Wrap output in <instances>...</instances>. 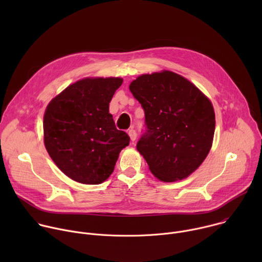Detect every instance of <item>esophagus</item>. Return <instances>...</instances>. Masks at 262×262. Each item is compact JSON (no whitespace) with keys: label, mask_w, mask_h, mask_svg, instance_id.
<instances>
[{"label":"esophagus","mask_w":262,"mask_h":262,"mask_svg":"<svg viewBox=\"0 0 262 262\" xmlns=\"http://www.w3.org/2000/svg\"><path fill=\"white\" fill-rule=\"evenodd\" d=\"M128 136H129V138H130V140L134 142L136 139H137V133H136V130L135 129H129L128 130Z\"/></svg>","instance_id":"34e87169"}]
</instances>
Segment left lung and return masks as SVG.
Wrapping results in <instances>:
<instances>
[{"mask_svg":"<svg viewBox=\"0 0 262 262\" xmlns=\"http://www.w3.org/2000/svg\"><path fill=\"white\" fill-rule=\"evenodd\" d=\"M129 90L145 112L146 130L137 149L151 173L165 182L191 175L212 145L215 120L210 100L169 70L142 74Z\"/></svg>","mask_w":262,"mask_h":262,"instance_id":"8db88e82","label":"left lung"}]
</instances>
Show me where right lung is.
Segmentation results:
<instances>
[{"mask_svg":"<svg viewBox=\"0 0 262 262\" xmlns=\"http://www.w3.org/2000/svg\"><path fill=\"white\" fill-rule=\"evenodd\" d=\"M120 78H86L52 99L43 117L45 145L57 167L84 184H99L113 173L129 137L115 126L108 104Z\"/></svg>","mask_w":262,"mask_h":262,"instance_id":"obj_1","label":"right lung"}]
</instances>
